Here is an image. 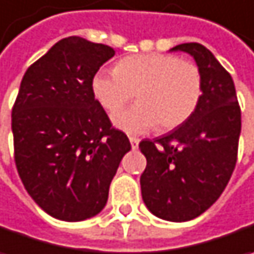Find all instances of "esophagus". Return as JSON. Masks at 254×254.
I'll return each mask as SVG.
<instances>
[{
  "label": "esophagus",
  "mask_w": 254,
  "mask_h": 254,
  "mask_svg": "<svg viewBox=\"0 0 254 254\" xmlns=\"http://www.w3.org/2000/svg\"><path fill=\"white\" fill-rule=\"evenodd\" d=\"M130 143H131V148H133V150H137V148H138V143H140V140H138V138H135V137H130Z\"/></svg>",
  "instance_id": "34e87169"
}]
</instances>
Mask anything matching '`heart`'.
Returning <instances> with one entry per match:
<instances>
[{
    "mask_svg": "<svg viewBox=\"0 0 254 254\" xmlns=\"http://www.w3.org/2000/svg\"><path fill=\"white\" fill-rule=\"evenodd\" d=\"M91 90L110 114L128 104L135 93L138 104L114 117L121 130L137 134L157 126L159 131H170L194 114L203 75L194 63L173 54H138L120 60L114 71L95 72Z\"/></svg>",
    "mask_w": 254,
    "mask_h": 254,
    "instance_id": "heart-1",
    "label": "heart"
}]
</instances>
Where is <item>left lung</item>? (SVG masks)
Here are the masks:
<instances>
[{
  "label": "left lung",
  "instance_id": "8db88e82",
  "mask_svg": "<svg viewBox=\"0 0 254 254\" xmlns=\"http://www.w3.org/2000/svg\"><path fill=\"white\" fill-rule=\"evenodd\" d=\"M171 51L189 53L203 75V95L183 126L138 148L147 166L140 177L143 201L154 216L187 222L220 197L237 161L242 113L232 75L204 45L186 43Z\"/></svg>",
  "mask_w": 254,
  "mask_h": 254
}]
</instances>
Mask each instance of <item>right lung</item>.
I'll use <instances>...</instances> for the list:
<instances>
[{"label": "right lung", "instance_id": "right-lung-1", "mask_svg": "<svg viewBox=\"0 0 254 254\" xmlns=\"http://www.w3.org/2000/svg\"><path fill=\"white\" fill-rule=\"evenodd\" d=\"M116 54L81 37L60 40L25 71L12 107L14 160L32 200L58 220L98 214L128 137L113 127L91 81Z\"/></svg>", "mask_w": 254, "mask_h": 254}]
</instances>
